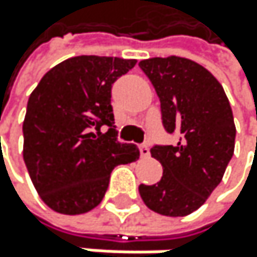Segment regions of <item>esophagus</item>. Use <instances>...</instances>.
Masks as SVG:
<instances>
[{
    "label": "esophagus",
    "instance_id": "34e87169",
    "mask_svg": "<svg viewBox=\"0 0 257 257\" xmlns=\"http://www.w3.org/2000/svg\"><path fill=\"white\" fill-rule=\"evenodd\" d=\"M140 154H142V157L150 156V146H148V143H142L140 145Z\"/></svg>",
    "mask_w": 257,
    "mask_h": 257
}]
</instances>
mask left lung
Returning a JSON list of instances; mask_svg holds the SVG:
<instances>
[{
	"label": "left lung",
	"mask_w": 257,
	"mask_h": 257,
	"mask_svg": "<svg viewBox=\"0 0 257 257\" xmlns=\"http://www.w3.org/2000/svg\"><path fill=\"white\" fill-rule=\"evenodd\" d=\"M160 98L162 124L179 134L176 145H154L151 156L163 166L154 185L139 193L150 210L186 216L205 203L220 183L234 153L236 126L222 84L188 58H148L139 63Z\"/></svg>",
	"instance_id": "8db88e82"
}]
</instances>
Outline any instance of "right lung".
I'll use <instances>...</instances> for the list:
<instances>
[{
  "mask_svg": "<svg viewBox=\"0 0 257 257\" xmlns=\"http://www.w3.org/2000/svg\"><path fill=\"white\" fill-rule=\"evenodd\" d=\"M136 63L95 55L67 58L29 97L24 163L40 197L54 211H91L103 200L114 168L139 159L136 145L118 142L111 104L112 84Z\"/></svg>",
  "mask_w": 257,
  "mask_h": 257,
  "instance_id": "right-lung-1",
  "label": "right lung"
}]
</instances>
